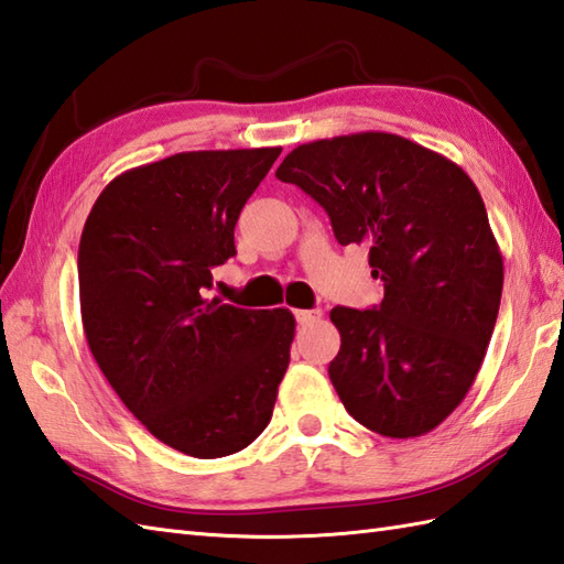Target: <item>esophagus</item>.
<instances>
[{
    "instance_id": "esophagus-1",
    "label": "esophagus",
    "mask_w": 564,
    "mask_h": 564,
    "mask_svg": "<svg viewBox=\"0 0 564 564\" xmlns=\"http://www.w3.org/2000/svg\"><path fill=\"white\" fill-rule=\"evenodd\" d=\"M295 319L301 322V325H313V322L322 319V310H297Z\"/></svg>"
}]
</instances>
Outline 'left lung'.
<instances>
[{"instance_id":"1","label":"left lung","mask_w":564,"mask_h":564,"mask_svg":"<svg viewBox=\"0 0 564 564\" xmlns=\"http://www.w3.org/2000/svg\"><path fill=\"white\" fill-rule=\"evenodd\" d=\"M275 176L301 186L339 245H368L373 310L334 307L329 380L358 424L429 434L475 382L499 315L505 263L480 191L458 164L392 133L315 140Z\"/></svg>"}]
</instances>
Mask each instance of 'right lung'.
I'll use <instances>...</instances> for the list:
<instances>
[{
  "label": "right lung",
  "mask_w": 564,
  "mask_h": 564,
  "mask_svg": "<svg viewBox=\"0 0 564 564\" xmlns=\"http://www.w3.org/2000/svg\"><path fill=\"white\" fill-rule=\"evenodd\" d=\"M281 148L200 150L101 191L79 239V307L101 373L154 438L194 458L247 448L291 361V310L208 301L213 269Z\"/></svg>",
  "instance_id": "right-lung-1"
}]
</instances>
